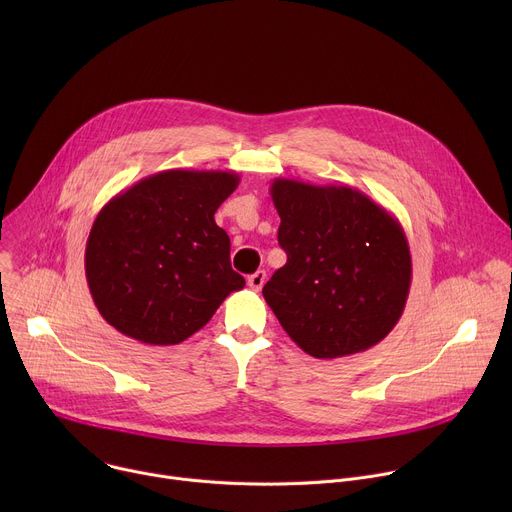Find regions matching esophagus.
<instances>
[{"mask_svg": "<svg viewBox=\"0 0 512 512\" xmlns=\"http://www.w3.org/2000/svg\"><path fill=\"white\" fill-rule=\"evenodd\" d=\"M265 279H267V273H265V271H255L253 275H249L247 283H249V287H251L253 291H259V289L263 287Z\"/></svg>", "mask_w": 512, "mask_h": 512, "instance_id": "obj_1", "label": "esophagus"}]
</instances>
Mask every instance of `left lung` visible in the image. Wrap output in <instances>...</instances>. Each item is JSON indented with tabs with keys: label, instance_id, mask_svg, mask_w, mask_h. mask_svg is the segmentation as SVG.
I'll return each mask as SVG.
<instances>
[{
	"label": "left lung",
	"instance_id": "left-lung-1",
	"mask_svg": "<svg viewBox=\"0 0 512 512\" xmlns=\"http://www.w3.org/2000/svg\"><path fill=\"white\" fill-rule=\"evenodd\" d=\"M269 192L287 263L265 283L263 298L287 336L324 360L379 344L409 296L411 253L401 223L346 184L275 178Z\"/></svg>",
	"mask_w": 512,
	"mask_h": 512
}]
</instances>
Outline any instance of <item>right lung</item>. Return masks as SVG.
I'll return each instance as SVG.
<instances>
[{
	"mask_svg": "<svg viewBox=\"0 0 512 512\" xmlns=\"http://www.w3.org/2000/svg\"><path fill=\"white\" fill-rule=\"evenodd\" d=\"M239 182L227 170H164L99 210L85 273L107 324L143 344H180L245 287L229 235L214 223Z\"/></svg>",
	"mask_w": 512,
	"mask_h": 512,
	"instance_id": "add662e5",
	"label": "right lung"
}]
</instances>
